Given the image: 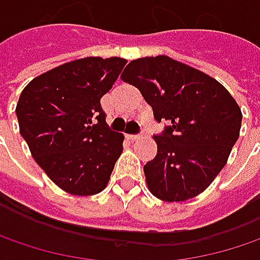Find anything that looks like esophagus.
I'll return each mask as SVG.
<instances>
[{"mask_svg":"<svg viewBox=\"0 0 260 260\" xmlns=\"http://www.w3.org/2000/svg\"><path fill=\"white\" fill-rule=\"evenodd\" d=\"M131 141H140L142 140V135H129Z\"/></svg>","mask_w":260,"mask_h":260,"instance_id":"1","label":"esophagus"}]
</instances>
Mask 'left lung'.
<instances>
[{"mask_svg": "<svg viewBox=\"0 0 260 260\" xmlns=\"http://www.w3.org/2000/svg\"><path fill=\"white\" fill-rule=\"evenodd\" d=\"M122 81L141 91L157 122V155L144 166L147 186L166 202L202 193L225 166L240 135L242 110L215 78L170 56L131 61Z\"/></svg>", "mask_w": 260, "mask_h": 260, "instance_id": "8db88e82", "label": "left lung"}]
</instances>
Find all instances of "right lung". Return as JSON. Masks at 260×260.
<instances>
[{"label":"right lung","instance_id":"add662e5","mask_svg":"<svg viewBox=\"0 0 260 260\" xmlns=\"http://www.w3.org/2000/svg\"><path fill=\"white\" fill-rule=\"evenodd\" d=\"M126 59L87 56L33 78L18 99L20 134L36 163L62 190L90 197L108 185L123 150V135L109 129L100 99Z\"/></svg>","mask_w":260,"mask_h":260}]
</instances>
